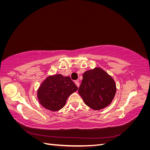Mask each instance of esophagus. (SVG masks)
<instances>
[{
  "label": "esophagus",
  "instance_id": "34e87169",
  "mask_svg": "<svg viewBox=\"0 0 150 150\" xmlns=\"http://www.w3.org/2000/svg\"><path fill=\"white\" fill-rule=\"evenodd\" d=\"M75 84L77 86V87L79 88V85H80L79 81H75Z\"/></svg>",
  "mask_w": 150,
  "mask_h": 150
}]
</instances>
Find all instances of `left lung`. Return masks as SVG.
Returning <instances> with one entry per match:
<instances>
[{"label": "left lung", "mask_w": 150, "mask_h": 150, "mask_svg": "<svg viewBox=\"0 0 150 150\" xmlns=\"http://www.w3.org/2000/svg\"><path fill=\"white\" fill-rule=\"evenodd\" d=\"M78 93L88 106L100 110L111 103L116 92L115 81L102 68L85 71Z\"/></svg>", "instance_id": "8db88e82"}]
</instances>
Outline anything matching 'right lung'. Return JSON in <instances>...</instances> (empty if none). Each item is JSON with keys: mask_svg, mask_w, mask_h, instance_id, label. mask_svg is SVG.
Returning <instances> with one entry per match:
<instances>
[{"mask_svg": "<svg viewBox=\"0 0 150 150\" xmlns=\"http://www.w3.org/2000/svg\"><path fill=\"white\" fill-rule=\"evenodd\" d=\"M78 89L69 76L60 74L50 75L40 84L37 97L44 108L57 111L65 106L68 97Z\"/></svg>", "mask_w": 150, "mask_h": 150, "instance_id": "right-lung-1", "label": "right lung"}]
</instances>
